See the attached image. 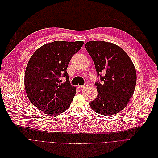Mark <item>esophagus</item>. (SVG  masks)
<instances>
[{"label": "esophagus", "instance_id": "esophagus-1", "mask_svg": "<svg viewBox=\"0 0 158 158\" xmlns=\"http://www.w3.org/2000/svg\"><path fill=\"white\" fill-rule=\"evenodd\" d=\"M85 87L84 85H78V87L79 89H81V88H83V87Z\"/></svg>", "mask_w": 158, "mask_h": 158}]
</instances>
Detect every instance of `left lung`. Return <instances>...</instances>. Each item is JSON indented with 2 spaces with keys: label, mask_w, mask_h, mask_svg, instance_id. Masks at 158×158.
<instances>
[{
  "label": "left lung",
  "mask_w": 158,
  "mask_h": 158,
  "mask_svg": "<svg viewBox=\"0 0 158 158\" xmlns=\"http://www.w3.org/2000/svg\"><path fill=\"white\" fill-rule=\"evenodd\" d=\"M85 48L100 77L95 82L97 97L90 106L103 116L115 114L125 107L133 95L137 78L134 65L123 49L114 44L90 41Z\"/></svg>",
  "instance_id": "1"
}]
</instances>
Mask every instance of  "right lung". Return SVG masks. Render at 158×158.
<instances>
[{"label":"right lung","instance_id":"add662e5","mask_svg":"<svg viewBox=\"0 0 158 158\" xmlns=\"http://www.w3.org/2000/svg\"><path fill=\"white\" fill-rule=\"evenodd\" d=\"M84 42L55 41L37 49L26 67L24 85L28 98L48 115H56L70 106L76 88L70 84L67 68ZM66 81L61 83V77Z\"/></svg>","mask_w":158,"mask_h":158}]
</instances>
